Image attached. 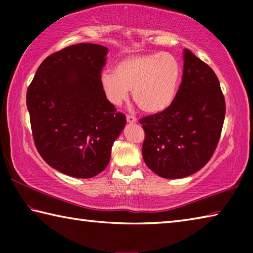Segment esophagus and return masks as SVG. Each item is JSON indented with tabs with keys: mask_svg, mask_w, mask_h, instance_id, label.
<instances>
[{
	"mask_svg": "<svg viewBox=\"0 0 253 253\" xmlns=\"http://www.w3.org/2000/svg\"><path fill=\"white\" fill-rule=\"evenodd\" d=\"M126 119H127V122L129 123V124H134V123L137 122V118L135 116H132V115H127Z\"/></svg>",
	"mask_w": 253,
	"mask_h": 253,
	"instance_id": "1",
	"label": "esophagus"
}]
</instances>
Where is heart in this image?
Segmentation results:
<instances>
[{"instance_id":"obj_1","label":"heart","mask_w":253,"mask_h":253,"mask_svg":"<svg viewBox=\"0 0 253 253\" xmlns=\"http://www.w3.org/2000/svg\"><path fill=\"white\" fill-rule=\"evenodd\" d=\"M182 68L173 54H131L116 62L113 72L101 75V87L110 104L121 106L129 96L148 114L164 111L177 95Z\"/></svg>"}]
</instances>
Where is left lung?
I'll return each mask as SVG.
<instances>
[{
	"mask_svg": "<svg viewBox=\"0 0 253 253\" xmlns=\"http://www.w3.org/2000/svg\"><path fill=\"white\" fill-rule=\"evenodd\" d=\"M183 77L168 109L143 117L145 164L164 178L194 174L211 160L220 140L225 100L212 68L188 49Z\"/></svg>",
	"mask_w": 253,
	"mask_h": 253,
	"instance_id": "1",
	"label": "left lung"
}]
</instances>
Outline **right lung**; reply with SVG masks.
Listing matches in <instances>:
<instances>
[{
  "instance_id": "1",
  "label": "right lung",
  "mask_w": 253,
  "mask_h": 253,
  "mask_svg": "<svg viewBox=\"0 0 253 253\" xmlns=\"http://www.w3.org/2000/svg\"><path fill=\"white\" fill-rule=\"evenodd\" d=\"M108 49L79 43L46 57L30 84L27 106L34 144L59 172L90 178L108 165L126 116L101 87Z\"/></svg>"
}]
</instances>
